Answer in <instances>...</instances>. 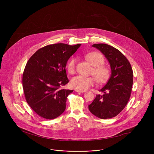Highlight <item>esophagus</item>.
Returning a JSON list of instances; mask_svg holds the SVG:
<instances>
[{"mask_svg":"<svg viewBox=\"0 0 154 154\" xmlns=\"http://www.w3.org/2000/svg\"><path fill=\"white\" fill-rule=\"evenodd\" d=\"M75 91L77 93H85L86 92V91H82V90H78V89H75Z\"/></svg>","mask_w":154,"mask_h":154,"instance_id":"34e87169","label":"esophagus"}]
</instances>
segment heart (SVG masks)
Here are the masks:
<instances>
[{
  "mask_svg": "<svg viewBox=\"0 0 154 154\" xmlns=\"http://www.w3.org/2000/svg\"><path fill=\"white\" fill-rule=\"evenodd\" d=\"M85 58L94 66L91 74L94 75L98 83L102 84L106 82L109 77L110 72L105 66L102 65L105 60L103 55L97 52H92L85 55ZM77 59L72 57L69 59L67 63V69L69 74H73L75 72ZM95 83V79L93 77H85L77 75L73 77L71 84L75 89L86 90L93 86Z\"/></svg>",
  "mask_w": 154,
  "mask_h": 154,
  "instance_id": "obj_1",
  "label": "heart"
}]
</instances>
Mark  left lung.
Wrapping results in <instances>:
<instances>
[{
  "mask_svg": "<svg viewBox=\"0 0 154 154\" xmlns=\"http://www.w3.org/2000/svg\"><path fill=\"white\" fill-rule=\"evenodd\" d=\"M100 51L111 68V75L106 85L99 90L88 105L90 112L100 119L117 116L125 108L130 97L133 85V71L127 58L117 49L106 44L92 46Z\"/></svg>",
  "mask_w": 154,
  "mask_h": 154,
  "instance_id": "8db88e82",
  "label": "left lung"
}]
</instances>
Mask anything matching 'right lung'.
<instances>
[{
    "instance_id": "1",
    "label": "right lung",
    "mask_w": 154,
    "mask_h": 154,
    "mask_svg": "<svg viewBox=\"0 0 154 154\" xmlns=\"http://www.w3.org/2000/svg\"><path fill=\"white\" fill-rule=\"evenodd\" d=\"M81 46L58 43L38 50L27 61L23 86L27 103L39 116L53 119L66 109V102L73 90L62 89L69 82L66 66Z\"/></svg>"
}]
</instances>
